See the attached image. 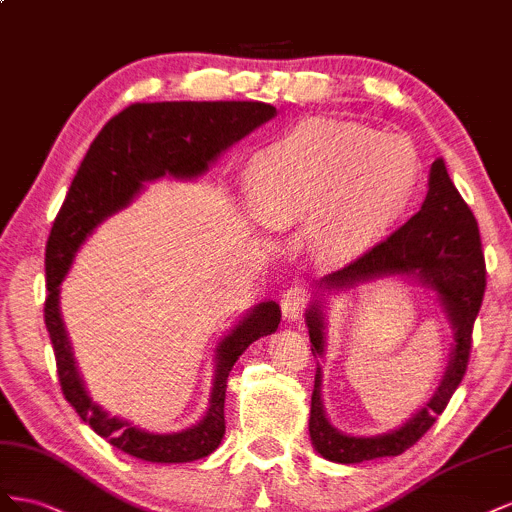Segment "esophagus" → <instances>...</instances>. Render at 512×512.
<instances>
[{
  "mask_svg": "<svg viewBox=\"0 0 512 512\" xmlns=\"http://www.w3.org/2000/svg\"><path fill=\"white\" fill-rule=\"evenodd\" d=\"M306 302H309V296H306L304 287H289L283 298H281V311L287 321H298L306 309Z\"/></svg>",
  "mask_w": 512,
  "mask_h": 512,
  "instance_id": "esophagus-1",
  "label": "esophagus"
}]
</instances>
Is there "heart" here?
Returning <instances> with one entry per match:
<instances>
[{
    "label": "heart",
    "mask_w": 512,
    "mask_h": 512,
    "mask_svg": "<svg viewBox=\"0 0 512 512\" xmlns=\"http://www.w3.org/2000/svg\"><path fill=\"white\" fill-rule=\"evenodd\" d=\"M420 158L399 137L356 122L311 120L248 160V208L261 225L306 221L304 240L321 264H345L382 240L410 206Z\"/></svg>",
    "instance_id": "b5f03b06"
}]
</instances>
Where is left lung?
<instances>
[{
	"instance_id": "left-lung-1",
	"label": "left lung",
	"mask_w": 512,
	"mask_h": 512,
	"mask_svg": "<svg viewBox=\"0 0 512 512\" xmlns=\"http://www.w3.org/2000/svg\"><path fill=\"white\" fill-rule=\"evenodd\" d=\"M485 255L476 218L452 184L442 158L429 171V191L410 221L375 244L354 264L332 272L313 285V300L304 313L311 352H326V298L382 279H405L431 289L452 328V352L446 373L433 397L401 427L379 435H349L332 425L321 401V369L317 364L311 397L309 433L317 455L334 463H362L397 457L414 446L437 420L459 388L472 349V328L485 296Z\"/></svg>"
}]
</instances>
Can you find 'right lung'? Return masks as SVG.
Wrapping results in <instances>:
<instances>
[{
    "instance_id": "1",
    "label": "right lung",
    "mask_w": 512,
    "mask_h": 512,
    "mask_svg": "<svg viewBox=\"0 0 512 512\" xmlns=\"http://www.w3.org/2000/svg\"><path fill=\"white\" fill-rule=\"evenodd\" d=\"M276 115L266 102H137L105 124L72 180L47 242L45 324L66 401L100 437L130 457L152 463H188L208 457L225 435V390L233 364L253 341L281 324L279 304L248 309L216 345L208 410L178 433H150L109 414L85 390L60 313V285L81 244L109 216L128 208L148 182L195 180L233 143Z\"/></svg>"
}]
</instances>
